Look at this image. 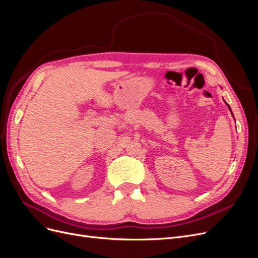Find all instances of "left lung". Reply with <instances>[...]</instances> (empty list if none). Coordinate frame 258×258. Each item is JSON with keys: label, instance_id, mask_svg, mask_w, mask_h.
Wrapping results in <instances>:
<instances>
[{"label": "left lung", "instance_id": "obj_1", "mask_svg": "<svg viewBox=\"0 0 258 258\" xmlns=\"http://www.w3.org/2000/svg\"><path fill=\"white\" fill-rule=\"evenodd\" d=\"M228 108H229V110H230V112H231V108L229 107V105H228ZM231 114H232V112H231ZM232 116H233V115H232Z\"/></svg>", "mask_w": 258, "mask_h": 258}]
</instances>
